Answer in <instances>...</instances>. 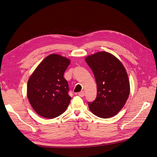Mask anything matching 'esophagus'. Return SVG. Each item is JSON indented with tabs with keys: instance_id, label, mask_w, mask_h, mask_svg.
<instances>
[{
	"instance_id": "obj_1",
	"label": "esophagus",
	"mask_w": 157,
	"mask_h": 157,
	"mask_svg": "<svg viewBox=\"0 0 157 157\" xmlns=\"http://www.w3.org/2000/svg\"><path fill=\"white\" fill-rule=\"evenodd\" d=\"M78 95L79 97H83L84 96V91H82L79 92V93H78Z\"/></svg>"
}]
</instances>
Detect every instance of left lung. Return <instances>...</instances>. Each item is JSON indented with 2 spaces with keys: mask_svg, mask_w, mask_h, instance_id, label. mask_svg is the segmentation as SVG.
I'll return each mask as SVG.
<instances>
[{
  "mask_svg": "<svg viewBox=\"0 0 157 157\" xmlns=\"http://www.w3.org/2000/svg\"><path fill=\"white\" fill-rule=\"evenodd\" d=\"M95 76L97 86L95 100L88 102L94 115L108 118L120 111L129 94V82L126 70L112 54L100 52L86 58Z\"/></svg>",
  "mask_w": 157,
  "mask_h": 157,
  "instance_id": "8db88e82",
  "label": "left lung"
}]
</instances>
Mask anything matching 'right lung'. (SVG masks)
Returning a JSON list of instances; mask_svg holds the SVG:
<instances>
[{
	"label": "right lung",
	"instance_id": "1",
	"mask_svg": "<svg viewBox=\"0 0 157 157\" xmlns=\"http://www.w3.org/2000/svg\"><path fill=\"white\" fill-rule=\"evenodd\" d=\"M70 60L52 54L37 66L28 80L27 95L36 113L48 118L62 115L70 104L69 86L64 73Z\"/></svg>",
	"mask_w": 157,
	"mask_h": 157
}]
</instances>
